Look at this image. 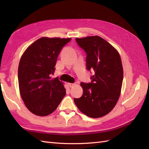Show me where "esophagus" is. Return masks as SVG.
<instances>
[{
	"mask_svg": "<svg viewBox=\"0 0 149 149\" xmlns=\"http://www.w3.org/2000/svg\"><path fill=\"white\" fill-rule=\"evenodd\" d=\"M68 85H69V86L70 88H73V86H74L76 85V84H74V83H69Z\"/></svg>",
	"mask_w": 149,
	"mask_h": 149,
	"instance_id": "34e87169",
	"label": "esophagus"
}]
</instances>
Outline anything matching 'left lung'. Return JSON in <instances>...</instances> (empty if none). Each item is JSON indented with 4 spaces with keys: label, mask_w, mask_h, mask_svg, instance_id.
<instances>
[{
    "label": "left lung",
    "mask_w": 149,
    "mask_h": 149,
    "mask_svg": "<svg viewBox=\"0 0 149 149\" xmlns=\"http://www.w3.org/2000/svg\"><path fill=\"white\" fill-rule=\"evenodd\" d=\"M87 54L86 68L94 70L91 83H81L83 96L74 98L79 110L89 118L104 116L118 102L123 81V68L118 50L99 36L76 38Z\"/></svg>",
    "instance_id": "1"
}]
</instances>
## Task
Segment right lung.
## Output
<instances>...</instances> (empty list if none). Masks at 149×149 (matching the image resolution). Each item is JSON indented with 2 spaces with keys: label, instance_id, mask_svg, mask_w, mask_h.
<instances>
[{
  "label": "right lung",
  "instance_id": "add662e5",
  "mask_svg": "<svg viewBox=\"0 0 149 149\" xmlns=\"http://www.w3.org/2000/svg\"><path fill=\"white\" fill-rule=\"evenodd\" d=\"M71 38L42 37L25 49L18 69L19 91L26 108L37 116L55 111L66 95V89L57 78H52L61 48Z\"/></svg>",
  "mask_w": 149,
  "mask_h": 149
}]
</instances>
